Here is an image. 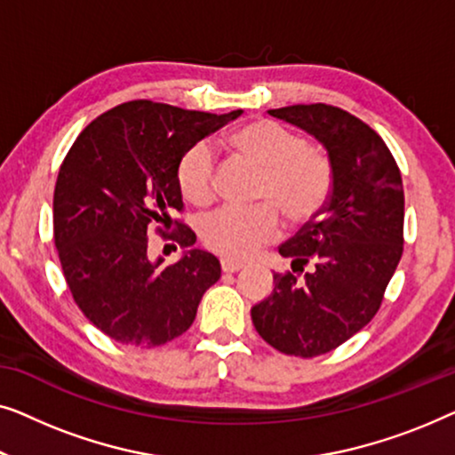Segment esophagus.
I'll use <instances>...</instances> for the list:
<instances>
[{"mask_svg":"<svg viewBox=\"0 0 455 455\" xmlns=\"http://www.w3.org/2000/svg\"><path fill=\"white\" fill-rule=\"evenodd\" d=\"M220 267H222V272H227V274H233V272H239L241 267H243V264H239V261H235V259H220Z\"/></svg>","mask_w":455,"mask_h":455,"instance_id":"34e87169","label":"esophagus"}]
</instances>
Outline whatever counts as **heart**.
<instances>
[{
  "label": "heart",
  "mask_w": 455,
  "mask_h": 455,
  "mask_svg": "<svg viewBox=\"0 0 455 455\" xmlns=\"http://www.w3.org/2000/svg\"><path fill=\"white\" fill-rule=\"evenodd\" d=\"M230 148L243 163L261 172L255 191L259 206L220 208L202 220L200 235L208 249L230 259H249L280 235V216L292 225L311 220L331 189V166L307 140L270 119L243 125L230 136ZM183 197L206 206L216 194L214 155L206 144L185 152L177 166Z\"/></svg>",
  "instance_id": "b5f03b06"
}]
</instances>
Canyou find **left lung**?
Instances as JSON below:
<instances>
[{
  "label": "left lung",
  "instance_id": "left-lung-1",
  "mask_svg": "<svg viewBox=\"0 0 455 455\" xmlns=\"http://www.w3.org/2000/svg\"><path fill=\"white\" fill-rule=\"evenodd\" d=\"M311 133L328 152L325 206L280 245L294 274H274V291L251 307L258 334L280 353L319 356L363 330L379 311L404 245V189L386 142L342 108H270Z\"/></svg>",
  "mask_w": 455,
  "mask_h": 455
}]
</instances>
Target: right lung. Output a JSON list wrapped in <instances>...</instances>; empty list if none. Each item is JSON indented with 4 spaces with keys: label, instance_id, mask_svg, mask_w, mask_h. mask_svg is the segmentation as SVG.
<instances>
[{
    "label": "right lung",
    "instance_id": "add662e5",
    "mask_svg": "<svg viewBox=\"0 0 455 455\" xmlns=\"http://www.w3.org/2000/svg\"><path fill=\"white\" fill-rule=\"evenodd\" d=\"M241 113L130 100L94 119L69 148L55 183V247L76 305L115 342L155 348L181 336L220 278V261L202 249L171 266L152 259L148 233L177 227L164 239L194 245V230L171 216L183 210L177 166Z\"/></svg>",
    "mask_w": 455,
    "mask_h": 455
}]
</instances>
